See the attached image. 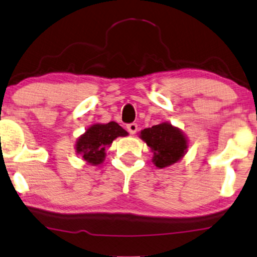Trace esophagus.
<instances>
[{"label": "esophagus", "mask_w": 257, "mask_h": 257, "mask_svg": "<svg viewBox=\"0 0 257 257\" xmlns=\"http://www.w3.org/2000/svg\"><path fill=\"white\" fill-rule=\"evenodd\" d=\"M137 130H138V125H137L136 122H132V124L127 125V131L131 133V135H135V133L137 132Z\"/></svg>", "instance_id": "obj_1"}]
</instances>
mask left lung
<instances>
[{
	"instance_id": "left-lung-1",
	"label": "left lung",
	"mask_w": 257,
	"mask_h": 257,
	"mask_svg": "<svg viewBox=\"0 0 257 257\" xmlns=\"http://www.w3.org/2000/svg\"><path fill=\"white\" fill-rule=\"evenodd\" d=\"M139 138L151 149L152 163L159 169L176 164L188 152V137L169 121L144 128L139 133Z\"/></svg>"
}]
</instances>
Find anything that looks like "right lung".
Returning <instances> with one entry per match:
<instances>
[{"mask_svg": "<svg viewBox=\"0 0 257 257\" xmlns=\"http://www.w3.org/2000/svg\"><path fill=\"white\" fill-rule=\"evenodd\" d=\"M128 133L118 122L109 121L107 124H93L88 126L85 133L76 139L75 152L86 163L91 165H99L105 161L106 149L118 137H126Z\"/></svg>", "mask_w": 257, "mask_h": 257, "instance_id": "1", "label": "right lung"}]
</instances>
